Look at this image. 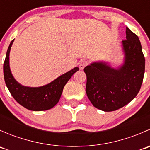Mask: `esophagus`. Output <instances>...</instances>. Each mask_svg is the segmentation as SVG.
<instances>
[{
  "label": "esophagus",
  "instance_id": "obj_1",
  "mask_svg": "<svg viewBox=\"0 0 150 150\" xmlns=\"http://www.w3.org/2000/svg\"><path fill=\"white\" fill-rule=\"evenodd\" d=\"M88 61H86V60H82V61H81V62L79 63V68L81 69H83L85 68V67H86L88 65Z\"/></svg>",
  "mask_w": 150,
  "mask_h": 150
}]
</instances>
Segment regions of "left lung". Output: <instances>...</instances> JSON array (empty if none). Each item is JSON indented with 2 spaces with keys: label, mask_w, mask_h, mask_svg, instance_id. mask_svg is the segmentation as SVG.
<instances>
[{
  "label": "left lung",
  "mask_w": 150,
  "mask_h": 150,
  "mask_svg": "<svg viewBox=\"0 0 150 150\" xmlns=\"http://www.w3.org/2000/svg\"><path fill=\"white\" fill-rule=\"evenodd\" d=\"M122 40L125 63L115 69L105 63L95 62L84 68L86 94L96 108L105 112L128 104L139 91L145 69V59L138 36L128 28Z\"/></svg>",
  "instance_id": "8db88e82"
}]
</instances>
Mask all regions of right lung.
Listing matches in <instances>:
<instances>
[{
  "mask_svg": "<svg viewBox=\"0 0 150 150\" xmlns=\"http://www.w3.org/2000/svg\"><path fill=\"white\" fill-rule=\"evenodd\" d=\"M13 40L11 42L4 64L6 85L13 99L26 109L33 111H43L51 109L59 101L64 86L79 68L75 67L50 83L38 88L21 86L12 76L9 67V53Z\"/></svg>",
  "mask_w": 150,
  "mask_h": 150,
  "instance_id": "1",
  "label": "right lung"
}]
</instances>
